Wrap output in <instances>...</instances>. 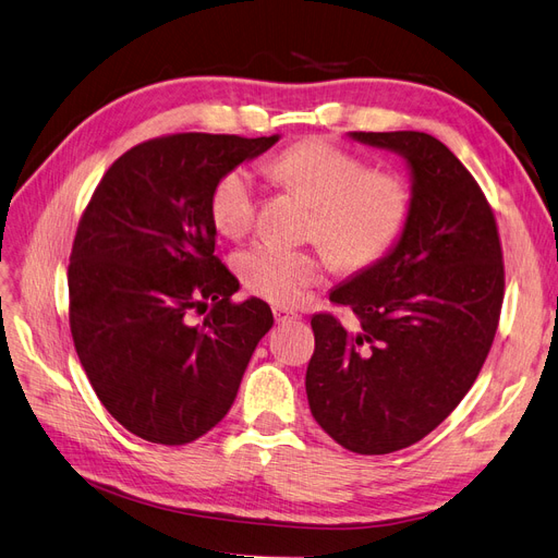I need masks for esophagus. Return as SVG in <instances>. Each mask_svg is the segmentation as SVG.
<instances>
[{
  "label": "esophagus",
  "instance_id": "esophagus-1",
  "mask_svg": "<svg viewBox=\"0 0 558 558\" xmlns=\"http://www.w3.org/2000/svg\"><path fill=\"white\" fill-rule=\"evenodd\" d=\"M272 312H275V318L279 320V324H283V320H295V318H300L295 312L286 310V307H275Z\"/></svg>",
  "mask_w": 558,
  "mask_h": 558
}]
</instances>
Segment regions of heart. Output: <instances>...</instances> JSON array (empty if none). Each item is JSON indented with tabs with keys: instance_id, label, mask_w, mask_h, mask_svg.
I'll list each match as a JSON object with an SVG mask.
<instances>
[{
	"instance_id": "heart-1",
	"label": "heart",
	"mask_w": 558,
	"mask_h": 558,
	"mask_svg": "<svg viewBox=\"0 0 558 558\" xmlns=\"http://www.w3.org/2000/svg\"><path fill=\"white\" fill-rule=\"evenodd\" d=\"M267 174L314 205L310 238L324 244L337 267L356 272L396 246L412 214L410 183L393 172H369L363 158L326 140L293 144L269 160ZM211 221L240 238L256 216V179L244 167L221 177L211 193ZM246 289L275 305H293L324 279L318 251L253 244L234 258Z\"/></svg>"
}]
</instances>
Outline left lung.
I'll list each match as a JSON object with an SVG mask.
<instances>
[{
    "mask_svg": "<svg viewBox=\"0 0 558 558\" xmlns=\"http://www.w3.org/2000/svg\"><path fill=\"white\" fill-rule=\"evenodd\" d=\"M408 165L412 214L381 260L335 286L359 316L314 314L307 400L316 424L356 453L426 437L475 384L492 349L505 272L492 207L451 150L426 132H349Z\"/></svg>",
    "mask_w": 558,
    "mask_h": 558,
    "instance_id": "1",
    "label": "left lung"
}]
</instances>
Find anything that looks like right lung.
I'll return each mask as SVG.
<instances>
[{"instance_id": "add662e5", "label": "right lung", "mask_w": 558, "mask_h": 558, "mask_svg": "<svg viewBox=\"0 0 558 558\" xmlns=\"http://www.w3.org/2000/svg\"><path fill=\"white\" fill-rule=\"evenodd\" d=\"M277 142H144L109 167L81 218L66 272L74 347L97 398L142 440L177 447L211 430L275 324L258 298L230 302L240 281L214 256L209 205L223 174ZM193 308L208 312L199 325Z\"/></svg>"}]
</instances>
